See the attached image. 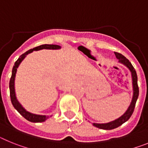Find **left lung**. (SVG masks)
<instances>
[{
	"label": "left lung",
	"mask_w": 148,
	"mask_h": 148,
	"mask_svg": "<svg viewBox=\"0 0 148 148\" xmlns=\"http://www.w3.org/2000/svg\"><path fill=\"white\" fill-rule=\"evenodd\" d=\"M115 55L116 56V58L119 60V63L124 65L130 71V72L131 77H132V86H133V97H132V101H131L129 107L127 108V111L121 116L116 119L115 120L108 122V123H102V124L92 123V125L99 128V129L113 130L115 129V128L119 127V126L125 123L126 121H127L131 117V115H132V114H133V111H134L136 103L138 97V92H139V91H138V78H137V74H136V70L134 69L130 62L126 58L125 56L119 53L116 52H115Z\"/></svg>",
	"instance_id": "left-lung-1"
}]
</instances>
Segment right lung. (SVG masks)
<instances>
[{
  "label": "right lung",
  "instance_id": "add662e5",
  "mask_svg": "<svg viewBox=\"0 0 148 148\" xmlns=\"http://www.w3.org/2000/svg\"><path fill=\"white\" fill-rule=\"evenodd\" d=\"M61 48L60 45H42L40 46H38L36 47H34L33 49H30L23 53L22 55H21L20 57L17 60V61L15 62L13 68H12V77L10 78V98H11V101L13 105L14 108L17 110L21 115L24 117V119H27V121L30 122H33V123H39V122H44L47 119H48L50 117L52 116L51 115H37V114H34V113L29 112L21 104L20 102L18 101L17 97H16V94H15V76H16V72H17L18 68L20 65L21 62L24 60V58L26 57L27 55L32 53L33 51H40V50L47 49V50H60Z\"/></svg>",
  "mask_w": 148,
  "mask_h": 148
}]
</instances>
